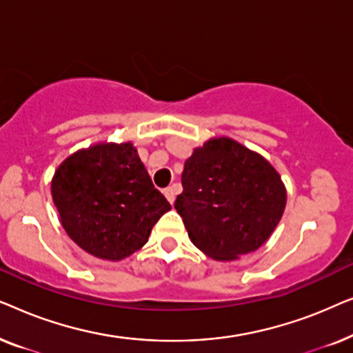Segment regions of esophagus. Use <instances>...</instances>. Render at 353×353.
Masks as SVG:
<instances>
[{
	"instance_id": "obj_1",
	"label": "esophagus",
	"mask_w": 353,
	"mask_h": 353,
	"mask_svg": "<svg viewBox=\"0 0 353 353\" xmlns=\"http://www.w3.org/2000/svg\"><path fill=\"white\" fill-rule=\"evenodd\" d=\"M176 192H178V188L175 185L168 186V188H165V190H163V194H165V197L168 199V202H170V204H173V202H175Z\"/></svg>"
}]
</instances>
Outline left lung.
<instances>
[{"mask_svg":"<svg viewBox=\"0 0 353 353\" xmlns=\"http://www.w3.org/2000/svg\"><path fill=\"white\" fill-rule=\"evenodd\" d=\"M175 209L197 249L234 260L267 241L286 207L272 163L234 139L212 138L185 162Z\"/></svg>","mask_w":353,"mask_h":353,"instance_id":"8db88e82","label":"left lung"}]
</instances>
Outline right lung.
Here are the masks:
<instances>
[{
  "label": "right lung",
  "mask_w": 353,
  "mask_h": 353,
  "mask_svg": "<svg viewBox=\"0 0 353 353\" xmlns=\"http://www.w3.org/2000/svg\"><path fill=\"white\" fill-rule=\"evenodd\" d=\"M51 194L70 239L112 262L141 249L172 209L132 143H99L74 152L57 167Z\"/></svg>",
  "instance_id": "1"
}]
</instances>
